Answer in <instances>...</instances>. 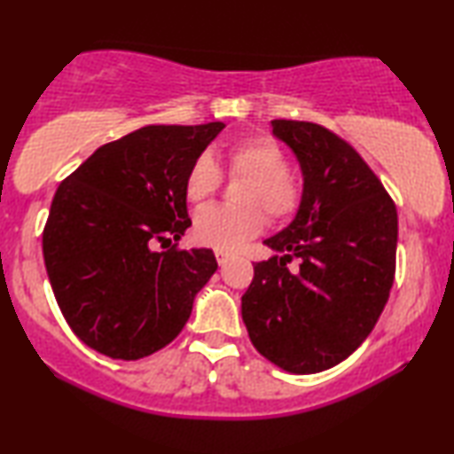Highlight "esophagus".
<instances>
[{
  "label": "esophagus",
  "mask_w": 454,
  "mask_h": 454,
  "mask_svg": "<svg viewBox=\"0 0 454 454\" xmlns=\"http://www.w3.org/2000/svg\"><path fill=\"white\" fill-rule=\"evenodd\" d=\"M230 257H232V254H230V253H224V251H215V259H218V263H220V265H226L228 261H230Z\"/></svg>",
  "instance_id": "obj_1"
}]
</instances>
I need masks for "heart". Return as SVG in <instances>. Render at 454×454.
<instances>
[{"instance_id": "obj_1", "label": "heart", "mask_w": 454, "mask_h": 454, "mask_svg": "<svg viewBox=\"0 0 454 454\" xmlns=\"http://www.w3.org/2000/svg\"><path fill=\"white\" fill-rule=\"evenodd\" d=\"M232 176H247L239 201L245 206H207L195 215L193 236L200 245L215 251H236L247 240L261 234L265 209L273 222H286L298 212L302 187L288 172V156L276 139L248 136L226 154ZM222 172L209 154L197 156L184 178V195L191 203H201L218 191Z\"/></svg>"}]
</instances>
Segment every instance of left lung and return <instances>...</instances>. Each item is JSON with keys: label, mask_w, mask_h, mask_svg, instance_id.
<instances>
[{"label": "left lung", "mask_w": 454, "mask_h": 454, "mask_svg": "<svg viewBox=\"0 0 454 454\" xmlns=\"http://www.w3.org/2000/svg\"><path fill=\"white\" fill-rule=\"evenodd\" d=\"M302 170L294 220L263 240L242 321L261 356L292 374H315L360 348L395 278L397 209L362 156L325 127L271 121ZM299 259L296 270L287 263Z\"/></svg>", "instance_id": "left-lung-1"}]
</instances>
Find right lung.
<instances>
[{"label": "right lung", "instance_id": "1", "mask_svg": "<svg viewBox=\"0 0 454 454\" xmlns=\"http://www.w3.org/2000/svg\"><path fill=\"white\" fill-rule=\"evenodd\" d=\"M222 129L145 125L100 145L57 187L44 267L67 325L98 354L139 360L168 346L218 270L209 248L156 247L191 226L184 178Z\"/></svg>", "mask_w": 454, "mask_h": 454}]
</instances>
